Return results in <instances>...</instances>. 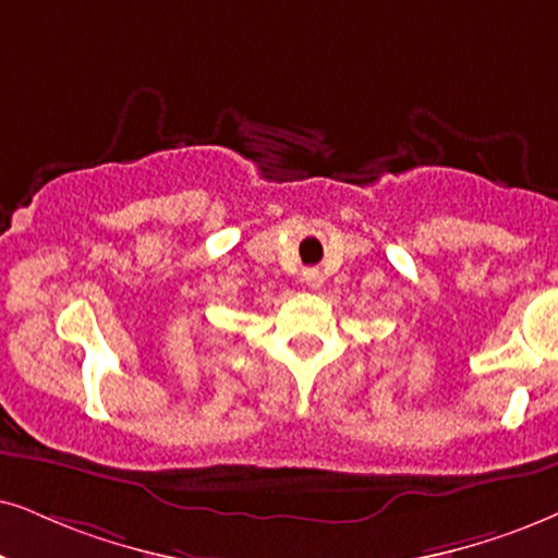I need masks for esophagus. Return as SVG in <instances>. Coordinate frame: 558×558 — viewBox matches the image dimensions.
<instances>
[{"label":"esophagus","mask_w":558,"mask_h":558,"mask_svg":"<svg viewBox=\"0 0 558 558\" xmlns=\"http://www.w3.org/2000/svg\"><path fill=\"white\" fill-rule=\"evenodd\" d=\"M303 280H306V286L314 288V291H316V288H322V283H324L319 270H306V272H303Z\"/></svg>","instance_id":"obj_1"}]
</instances>
